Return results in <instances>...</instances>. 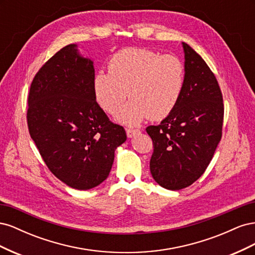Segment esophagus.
Returning <instances> with one entry per match:
<instances>
[{"mask_svg":"<svg viewBox=\"0 0 255 255\" xmlns=\"http://www.w3.org/2000/svg\"><path fill=\"white\" fill-rule=\"evenodd\" d=\"M126 130H127V135L128 138H132L139 133V129H134V128H127Z\"/></svg>","mask_w":255,"mask_h":255,"instance_id":"esophagus-1","label":"esophagus"}]
</instances>
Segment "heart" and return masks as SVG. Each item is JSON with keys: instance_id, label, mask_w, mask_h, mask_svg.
<instances>
[{"instance_id": "heart-1", "label": "heart", "mask_w": 255, "mask_h": 255, "mask_svg": "<svg viewBox=\"0 0 255 255\" xmlns=\"http://www.w3.org/2000/svg\"><path fill=\"white\" fill-rule=\"evenodd\" d=\"M109 73L99 71L94 80L97 102L111 115H117L128 96L133 99L119 116L128 126L146 118L161 120L180 101L185 83L184 65L174 55H160L144 48L116 52L107 63Z\"/></svg>"}]
</instances>
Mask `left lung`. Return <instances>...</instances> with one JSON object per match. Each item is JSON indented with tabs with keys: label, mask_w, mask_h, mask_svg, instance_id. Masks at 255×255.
<instances>
[{
	"label": "left lung",
	"mask_w": 255,
	"mask_h": 255,
	"mask_svg": "<svg viewBox=\"0 0 255 255\" xmlns=\"http://www.w3.org/2000/svg\"><path fill=\"white\" fill-rule=\"evenodd\" d=\"M185 83L180 101L158 126L145 128L153 141L150 171L170 190L188 187L210 165L221 139L223 99L215 74L187 43Z\"/></svg>",
	"instance_id": "obj_1"
}]
</instances>
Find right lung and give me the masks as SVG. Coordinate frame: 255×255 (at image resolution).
<instances>
[{"mask_svg":"<svg viewBox=\"0 0 255 255\" xmlns=\"http://www.w3.org/2000/svg\"><path fill=\"white\" fill-rule=\"evenodd\" d=\"M94 61L78 45L60 49L37 72L28 94L27 126L50 171L74 189L94 188L109 176L126 130L96 101Z\"/></svg>","mask_w":255,"mask_h":255,"instance_id":"right-lung-1","label":"right lung"}]
</instances>
